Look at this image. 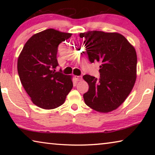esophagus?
Masks as SVG:
<instances>
[{"label":"esophagus","instance_id":"obj_1","mask_svg":"<svg viewBox=\"0 0 155 155\" xmlns=\"http://www.w3.org/2000/svg\"><path fill=\"white\" fill-rule=\"evenodd\" d=\"M75 78L77 81H80L83 79L82 76H75Z\"/></svg>","mask_w":155,"mask_h":155}]
</instances>
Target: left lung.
Returning a JSON list of instances; mask_svg holds the SVG:
<instances>
[{
	"instance_id": "8db88e82",
	"label": "left lung",
	"mask_w": 155,
	"mask_h": 155,
	"mask_svg": "<svg viewBox=\"0 0 155 155\" xmlns=\"http://www.w3.org/2000/svg\"><path fill=\"white\" fill-rule=\"evenodd\" d=\"M91 63L98 61L100 78L83 76L89 90L85 104L96 111L111 112L129 95L137 78V54L134 46L121 34L91 31L80 33Z\"/></svg>"
}]
</instances>
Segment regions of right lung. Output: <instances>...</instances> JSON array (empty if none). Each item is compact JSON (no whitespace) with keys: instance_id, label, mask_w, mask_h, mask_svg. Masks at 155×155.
Segmentation results:
<instances>
[{"instance_id":"obj_1","label":"right lung","mask_w":155,"mask_h":155,"mask_svg":"<svg viewBox=\"0 0 155 155\" xmlns=\"http://www.w3.org/2000/svg\"><path fill=\"white\" fill-rule=\"evenodd\" d=\"M72 33L53 28L41 31L28 39L18 59L21 83L33 103L44 109H53L64 103L73 87L72 76L55 72L59 44Z\"/></svg>"}]
</instances>
